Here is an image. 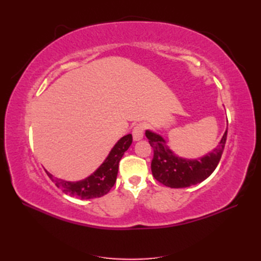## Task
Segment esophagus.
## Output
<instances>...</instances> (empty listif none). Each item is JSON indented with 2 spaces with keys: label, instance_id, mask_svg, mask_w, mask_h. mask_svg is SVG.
<instances>
[{
  "label": "esophagus",
  "instance_id": "obj_1",
  "mask_svg": "<svg viewBox=\"0 0 261 261\" xmlns=\"http://www.w3.org/2000/svg\"><path fill=\"white\" fill-rule=\"evenodd\" d=\"M144 133H145V125L143 123L137 124L133 129V139L135 141L143 139Z\"/></svg>",
  "mask_w": 261,
  "mask_h": 261
}]
</instances>
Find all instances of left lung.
Instances as JSON below:
<instances>
[{
	"mask_svg": "<svg viewBox=\"0 0 261 261\" xmlns=\"http://www.w3.org/2000/svg\"><path fill=\"white\" fill-rule=\"evenodd\" d=\"M226 134L227 129L219 145L207 154L198 159H186L173 152L159 134L146 129L145 135L153 148L151 162L153 177L171 188H184L201 183L216 170L225 146Z\"/></svg>",
	"mask_w": 261,
	"mask_h": 261,
	"instance_id": "obj_1",
	"label": "left lung"
}]
</instances>
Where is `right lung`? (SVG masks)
Returning a JSON list of instances; mask_svg holds the SVG:
<instances>
[{
    "mask_svg": "<svg viewBox=\"0 0 261 261\" xmlns=\"http://www.w3.org/2000/svg\"><path fill=\"white\" fill-rule=\"evenodd\" d=\"M132 134L123 136L114 145L100 167L84 179L70 181L55 177L46 170L45 172L53 183L66 195L81 199L99 198V197L108 194L110 189L114 186L118 172V163L126 150L132 145Z\"/></svg>",
    "mask_w": 261,
    "mask_h": 261,
    "instance_id": "obj_1",
    "label": "right lung"
}]
</instances>
